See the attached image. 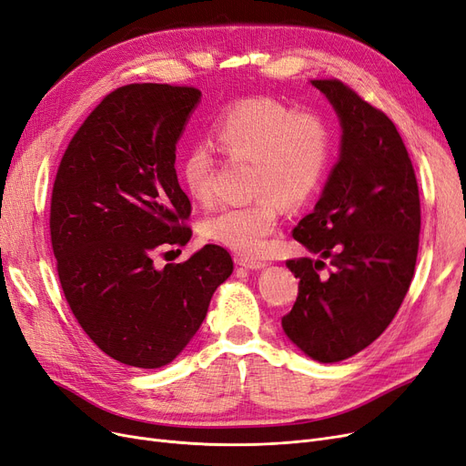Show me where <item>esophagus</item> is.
<instances>
[{
  "label": "esophagus",
  "instance_id": "34e87169",
  "mask_svg": "<svg viewBox=\"0 0 466 466\" xmlns=\"http://www.w3.org/2000/svg\"><path fill=\"white\" fill-rule=\"evenodd\" d=\"M237 264H238V266H243V268H247V269H262V268H266V266H268V264H266V262H262V260L248 258V256H240V258L237 260Z\"/></svg>",
  "mask_w": 466,
  "mask_h": 466
}]
</instances>
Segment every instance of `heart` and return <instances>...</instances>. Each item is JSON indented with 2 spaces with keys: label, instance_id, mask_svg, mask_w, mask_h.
<instances>
[{
  "label": "heart",
  "instance_id": "b5f03b06",
  "mask_svg": "<svg viewBox=\"0 0 466 466\" xmlns=\"http://www.w3.org/2000/svg\"><path fill=\"white\" fill-rule=\"evenodd\" d=\"M212 137L229 159H250L248 190L254 198L206 216L200 231L237 252L262 254L283 204H304L322 183L331 157L329 125L316 111H295L271 96H248L219 111ZM179 175L192 198L214 200L218 159L206 144L185 150Z\"/></svg>",
  "mask_w": 466,
  "mask_h": 466
}]
</instances>
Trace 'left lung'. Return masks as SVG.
Segmentation results:
<instances>
[{
	"label": "left lung",
	"instance_id": "1",
	"mask_svg": "<svg viewBox=\"0 0 466 466\" xmlns=\"http://www.w3.org/2000/svg\"><path fill=\"white\" fill-rule=\"evenodd\" d=\"M341 119V157L293 238L319 258H291L299 295L281 326L318 362L376 341L403 302L419 256L420 197L403 138L339 78H316ZM329 264H325V260Z\"/></svg>",
	"mask_w": 466,
	"mask_h": 466
}]
</instances>
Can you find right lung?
<instances>
[{"label": "right lung", "instance_id": "obj_1", "mask_svg": "<svg viewBox=\"0 0 466 466\" xmlns=\"http://www.w3.org/2000/svg\"><path fill=\"white\" fill-rule=\"evenodd\" d=\"M198 98L195 86H119L78 127L57 167L50 235L63 295L90 339L127 366L177 357L233 271L218 245L154 266L192 237L175 150Z\"/></svg>", "mask_w": 466, "mask_h": 466}]
</instances>
